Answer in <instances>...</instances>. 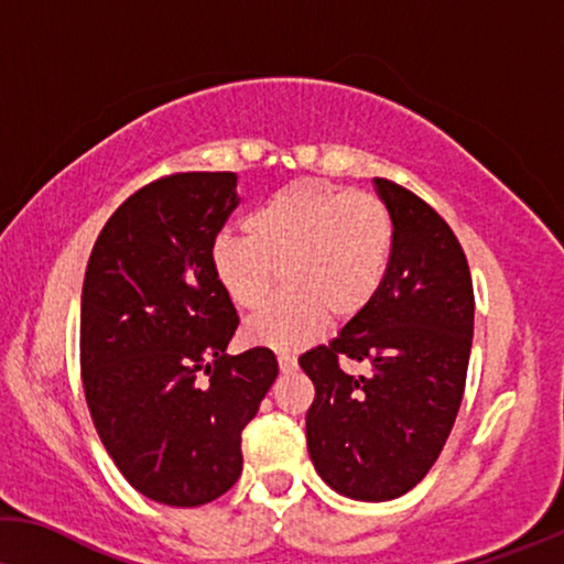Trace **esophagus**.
Returning <instances> with one entry per match:
<instances>
[{
  "instance_id": "esophagus-1",
  "label": "esophagus",
  "mask_w": 564,
  "mask_h": 564,
  "mask_svg": "<svg viewBox=\"0 0 564 564\" xmlns=\"http://www.w3.org/2000/svg\"><path fill=\"white\" fill-rule=\"evenodd\" d=\"M279 368H281L283 372H293V370L299 368V362H296V358H293V355L281 352V355H279Z\"/></svg>"
}]
</instances>
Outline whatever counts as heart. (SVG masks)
<instances>
[{"label":"heart","mask_w":564,"mask_h":564,"mask_svg":"<svg viewBox=\"0 0 564 564\" xmlns=\"http://www.w3.org/2000/svg\"><path fill=\"white\" fill-rule=\"evenodd\" d=\"M248 235L214 237V281L240 308H258L279 281L283 291L245 324L252 345L299 350L319 337L329 314L350 322L378 296L393 252V217L368 192L296 181L245 219Z\"/></svg>","instance_id":"heart-1"}]
</instances>
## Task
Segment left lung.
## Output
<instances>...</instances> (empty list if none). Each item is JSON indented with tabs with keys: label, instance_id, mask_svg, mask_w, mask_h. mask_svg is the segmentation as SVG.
Here are the masks:
<instances>
[{
	"label": "left lung",
	"instance_id": "obj_1",
	"mask_svg": "<svg viewBox=\"0 0 564 564\" xmlns=\"http://www.w3.org/2000/svg\"><path fill=\"white\" fill-rule=\"evenodd\" d=\"M376 192L393 217V252L378 296L299 365L314 383L306 447L329 488L355 501L409 494L447 442L473 347L470 268L430 204L388 178ZM360 361L362 377L338 365Z\"/></svg>",
	"mask_w": 564,
	"mask_h": 564
}]
</instances>
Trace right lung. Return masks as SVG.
I'll return each instance as SVG.
<instances>
[{
  "label": "right lung",
  "instance_id": "add662e5",
  "mask_svg": "<svg viewBox=\"0 0 564 564\" xmlns=\"http://www.w3.org/2000/svg\"><path fill=\"white\" fill-rule=\"evenodd\" d=\"M235 173H173L134 192L94 242L82 291V380L94 426L134 490L204 506L242 473V430L279 376L268 347L227 355L240 316L209 250Z\"/></svg>",
  "mask_w": 564,
  "mask_h": 564
}]
</instances>
